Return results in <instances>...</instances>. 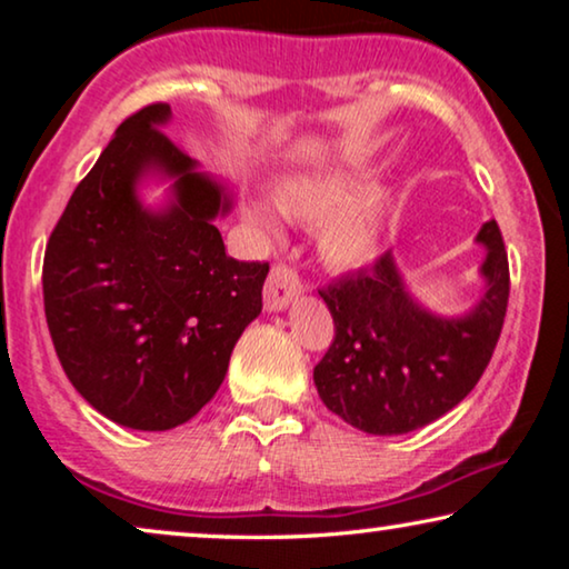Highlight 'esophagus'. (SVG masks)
I'll list each match as a JSON object with an SVG mask.
<instances>
[{
  "label": "esophagus",
  "instance_id": "esophagus-1",
  "mask_svg": "<svg viewBox=\"0 0 569 569\" xmlns=\"http://www.w3.org/2000/svg\"><path fill=\"white\" fill-rule=\"evenodd\" d=\"M300 292V277L284 263H274L263 287V306L267 310H284L290 300Z\"/></svg>",
  "mask_w": 569,
  "mask_h": 569
}]
</instances>
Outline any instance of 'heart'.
I'll use <instances>...</instances> for the list:
<instances>
[{
	"instance_id": "obj_1",
	"label": "heart",
	"mask_w": 569,
	"mask_h": 569,
	"mask_svg": "<svg viewBox=\"0 0 569 569\" xmlns=\"http://www.w3.org/2000/svg\"><path fill=\"white\" fill-rule=\"evenodd\" d=\"M355 197L357 183L341 176H295L274 186L279 212L310 228L321 224L318 251L337 271L365 267L380 248L386 199L380 193ZM246 217L263 230L271 228V217L259 207H248Z\"/></svg>"
}]
</instances>
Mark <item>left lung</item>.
Returning <instances> with one entry per match:
<instances>
[{"label": "left lung", "instance_id": "left-lung-1", "mask_svg": "<svg viewBox=\"0 0 569 569\" xmlns=\"http://www.w3.org/2000/svg\"><path fill=\"white\" fill-rule=\"evenodd\" d=\"M487 248L485 298L463 318H438L403 290L391 253L370 269L318 290L333 318V339L313 380L347 425L370 435H403L435 422L479 383L500 339L510 267L500 224L477 236Z\"/></svg>", "mask_w": 569, "mask_h": 569}]
</instances>
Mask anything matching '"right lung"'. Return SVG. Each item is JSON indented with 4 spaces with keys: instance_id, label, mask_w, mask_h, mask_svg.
Wrapping results in <instances>:
<instances>
[{
    "instance_id": "1",
    "label": "right lung",
    "mask_w": 569,
    "mask_h": 569,
    "mask_svg": "<svg viewBox=\"0 0 569 569\" xmlns=\"http://www.w3.org/2000/svg\"><path fill=\"white\" fill-rule=\"evenodd\" d=\"M168 103L131 113L77 186L43 256L57 357L90 407L131 430H170L222 386L232 347L261 313L267 261L224 253L220 183L160 127ZM150 169L177 178L162 213L138 204Z\"/></svg>"
}]
</instances>
